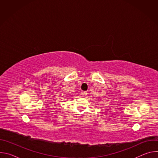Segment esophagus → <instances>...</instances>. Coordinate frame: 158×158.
<instances>
[{"mask_svg": "<svg viewBox=\"0 0 158 158\" xmlns=\"http://www.w3.org/2000/svg\"><path fill=\"white\" fill-rule=\"evenodd\" d=\"M87 93L86 92V91H82L81 92V95L82 96H87Z\"/></svg>", "mask_w": 158, "mask_h": 158, "instance_id": "esophagus-1", "label": "esophagus"}]
</instances>
